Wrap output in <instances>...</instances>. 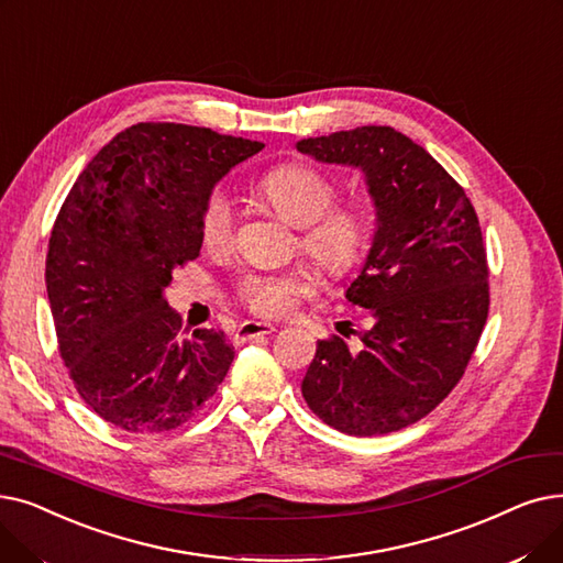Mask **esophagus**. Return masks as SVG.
Instances as JSON below:
<instances>
[{
	"label": "esophagus",
	"instance_id": "1",
	"mask_svg": "<svg viewBox=\"0 0 563 563\" xmlns=\"http://www.w3.org/2000/svg\"><path fill=\"white\" fill-rule=\"evenodd\" d=\"M275 325L271 323H258V320H245V323H240L235 330V343H245L265 334H273Z\"/></svg>",
	"mask_w": 563,
	"mask_h": 563
}]
</instances>
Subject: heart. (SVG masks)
Wrapping results in <instances>:
<instances>
[{
    "label": "heart",
    "mask_w": 563,
    "mask_h": 563,
    "mask_svg": "<svg viewBox=\"0 0 563 563\" xmlns=\"http://www.w3.org/2000/svg\"><path fill=\"white\" fill-rule=\"evenodd\" d=\"M258 192L282 218L302 229V252L328 275H343L360 261L366 245V220L357 208L332 206L334 183L305 165H286L258 180ZM201 243L210 252H224L233 240V206L227 192L212 190L199 216ZM243 305L267 318L296 309L298 300L313 292V277L305 267L284 273H250L240 282Z\"/></svg>",
    "instance_id": "obj_1"
}]
</instances>
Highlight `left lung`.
<instances>
[{
    "label": "left lung",
    "instance_id": "obj_1",
    "mask_svg": "<svg viewBox=\"0 0 563 563\" xmlns=\"http://www.w3.org/2000/svg\"><path fill=\"white\" fill-rule=\"evenodd\" d=\"M296 148L316 163L360 169L376 229L345 300L371 325L355 353L318 341L302 380L307 406L341 433L400 431L463 378L488 318V263L478 218L438 159L389 125H362Z\"/></svg>",
    "mask_w": 563,
    "mask_h": 563
}]
</instances>
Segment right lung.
<instances>
[{
	"label": "right lung",
	"instance_id": "add662e5",
	"mask_svg": "<svg viewBox=\"0 0 563 563\" xmlns=\"http://www.w3.org/2000/svg\"><path fill=\"white\" fill-rule=\"evenodd\" d=\"M261 148L210 128L137 123L70 187L49 235L47 300L77 394L121 431H172L227 376L224 332L180 339L165 288L199 256L206 197Z\"/></svg>",
	"mask_w": 563,
	"mask_h": 563
}]
</instances>
